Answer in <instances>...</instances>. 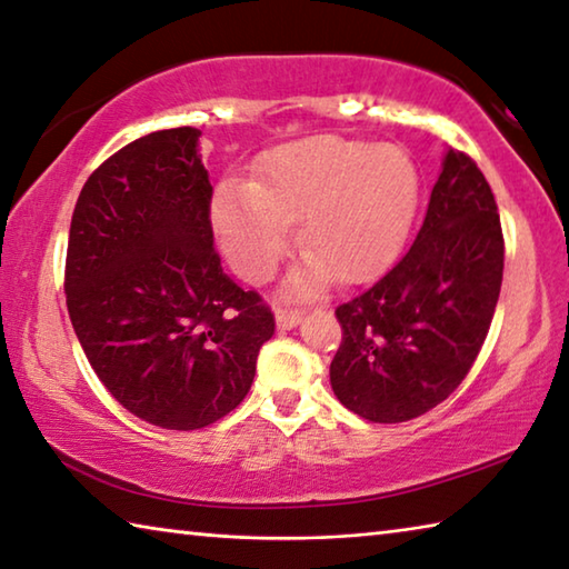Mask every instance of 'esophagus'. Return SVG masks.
Segmentation results:
<instances>
[{
	"mask_svg": "<svg viewBox=\"0 0 569 569\" xmlns=\"http://www.w3.org/2000/svg\"><path fill=\"white\" fill-rule=\"evenodd\" d=\"M302 310H290V307H277V328L279 330H292L295 325H300Z\"/></svg>",
	"mask_w": 569,
	"mask_h": 569,
	"instance_id": "34e87169",
	"label": "esophagus"
}]
</instances>
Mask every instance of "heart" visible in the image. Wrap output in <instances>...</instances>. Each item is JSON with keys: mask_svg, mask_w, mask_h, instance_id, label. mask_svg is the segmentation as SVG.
Here are the masks:
<instances>
[{"mask_svg": "<svg viewBox=\"0 0 569 569\" xmlns=\"http://www.w3.org/2000/svg\"><path fill=\"white\" fill-rule=\"evenodd\" d=\"M418 197L421 179L406 148L315 136L269 153L254 183H221L213 223L237 272L262 282L300 221L307 254L290 287L312 295L332 274L348 284L378 274L403 244Z\"/></svg>", "mask_w": 569, "mask_h": 569, "instance_id": "1", "label": "heart"}]
</instances>
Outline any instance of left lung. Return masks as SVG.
<instances>
[{
	"label": "left lung",
	"mask_w": 569,
	"mask_h": 569,
	"mask_svg": "<svg viewBox=\"0 0 569 569\" xmlns=\"http://www.w3.org/2000/svg\"><path fill=\"white\" fill-rule=\"evenodd\" d=\"M501 272L491 186L471 156L449 151L411 249L335 307L342 342L330 383L340 403L372 423H403L449 398L487 340Z\"/></svg>",
	"instance_id": "left-lung-1"
}]
</instances>
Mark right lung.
I'll return each mask as SVG.
<instances>
[{
  "instance_id": "1",
  "label": "right lung",
  "mask_w": 569,
  "mask_h": 569,
  "mask_svg": "<svg viewBox=\"0 0 569 569\" xmlns=\"http://www.w3.org/2000/svg\"><path fill=\"white\" fill-rule=\"evenodd\" d=\"M199 130L148 133L102 161L72 211L64 295L100 383L143 421L193 431L234 411L274 335L262 295L223 274Z\"/></svg>"
}]
</instances>
